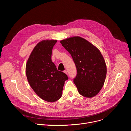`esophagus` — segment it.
<instances>
[{
    "label": "esophagus",
    "mask_w": 131,
    "mask_h": 131,
    "mask_svg": "<svg viewBox=\"0 0 131 131\" xmlns=\"http://www.w3.org/2000/svg\"><path fill=\"white\" fill-rule=\"evenodd\" d=\"M64 73H65L66 74H67V70H65L64 71Z\"/></svg>",
    "instance_id": "obj_1"
}]
</instances>
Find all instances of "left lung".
Wrapping results in <instances>:
<instances>
[{
    "mask_svg": "<svg viewBox=\"0 0 131 131\" xmlns=\"http://www.w3.org/2000/svg\"><path fill=\"white\" fill-rule=\"evenodd\" d=\"M60 42L75 64L77 72L73 82L79 93L85 97L97 95L104 84L107 73L106 63L99 50L80 37Z\"/></svg>",
    "mask_w": 131,
    "mask_h": 131,
    "instance_id": "8db88e82",
    "label": "left lung"
}]
</instances>
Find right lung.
<instances>
[{
    "mask_svg": "<svg viewBox=\"0 0 131 131\" xmlns=\"http://www.w3.org/2000/svg\"><path fill=\"white\" fill-rule=\"evenodd\" d=\"M57 40H43L34 48L26 66L28 81L42 100L53 102L59 100L67 75L58 70L51 60L53 48Z\"/></svg>",
    "mask_w": 131,
    "mask_h": 131,
    "instance_id": "add662e5",
    "label": "right lung"
}]
</instances>
